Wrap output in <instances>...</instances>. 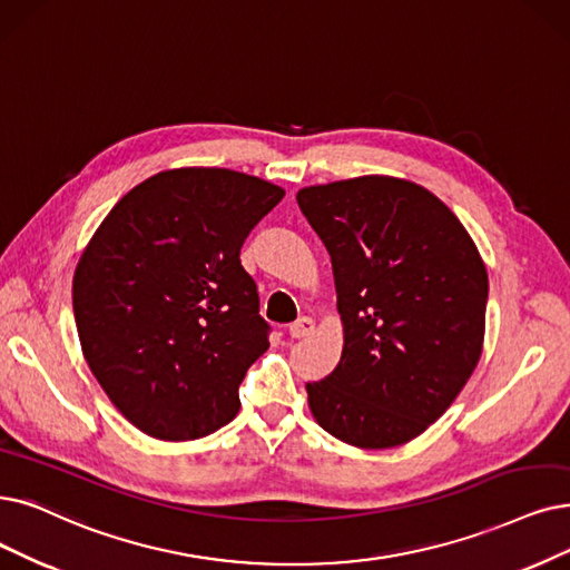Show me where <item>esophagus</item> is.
Masks as SVG:
<instances>
[{
    "label": "esophagus",
    "instance_id": "esophagus-1",
    "mask_svg": "<svg viewBox=\"0 0 570 570\" xmlns=\"http://www.w3.org/2000/svg\"><path fill=\"white\" fill-rule=\"evenodd\" d=\"M313 330H315V321H313V317H299L297 323L289 325V336H292V338H304V336H308Z\"/></svg>",
    "mask_w": 570,
    "mask_h": 570
}]
</instances>
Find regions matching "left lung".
I'll return each mask as SVG.
<instances>
[{
  "mask_svg": "<svg viewBox=\"0 0 570 570\" xmlns=\"http://www.w3.org/2000/svg\"><path fill=\"white\" fill-rule=\"evenodd\" d=\"M297 203L332 257L344 351L306 383L313 419L357 449L419 438L459 397L484 348L489 276L461 219L425 187L362 175Z\"/></svg>",
  "mask_w": 570,
  "mask_h": 570,
  "instance_id": "obj_1",
  "label": "left lung"
}]
</instances>
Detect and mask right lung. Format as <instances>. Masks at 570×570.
<instances>
[{
	"label": "right lung",
	"mask_w": 570,
	"mask_h": 570,
	"mask_svg": "<svg viewBox=\"0 0 570 570\" xmlns=\"http://www.w3.org/2000/svg\"><path fill=\"white\" fill-rule=\"evenodd\" d=\"M285 189L226 168H173L132 187L79 257L81 353L145 435L206 438L238 414V385L268 348L240 247Z\"/></svg>",
	"instance_id": "1"
}]
</instances>
